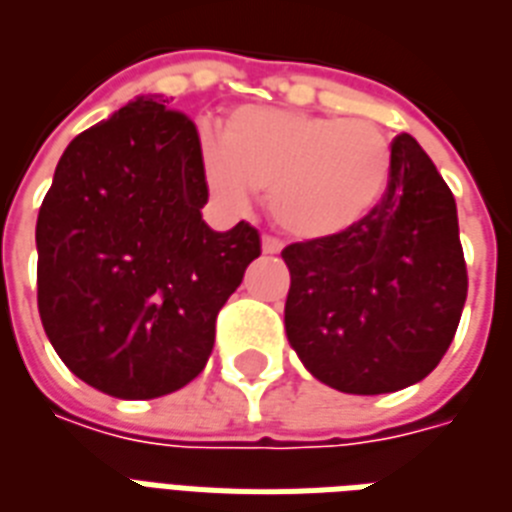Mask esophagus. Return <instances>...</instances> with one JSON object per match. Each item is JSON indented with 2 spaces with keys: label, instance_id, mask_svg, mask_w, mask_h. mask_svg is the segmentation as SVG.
I'll use <instances>...</instances> for the list:
<instances>
[{
  "label": "esophagus",
  "instance_id": "obj_1",
  "mask_svg": "<svg viewBox=\"0 0 512 512\" xmlns=\"http://www.w3.org/2000/svg\"><path fill=\"white\" fill-rule=\"evenodd\" d=\"M261 251L264 253H280L283 251V242L278 240V237H261Z\"/></svg>",
  "mask_w": 512,
  "mask_h": 512
}]
</instances>
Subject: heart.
Returning a JSON list of instances; mask_svg holds the SVG:
<instances>
[{"label": "heart", "mask_w": 512, "mask_h": 512, "mask_svg": "<svg viewBox=\"0 0 512 512\" xmlns=\"http://www.w3.org/2000/svg\"><path fill=\"white\" fill-rule=\"evenodd\" d=\"M199 169L210 197L242 210L267 188L275 224L299 240H324L361 224L391 180V142L370 121L237 107L221 134L199 129Z\"/></svg>", "instance_id": "obj_1"}]
</instances>
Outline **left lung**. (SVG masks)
Returning a JSON list of instances; mask_svg holds the SVG:
<instances>
[{"label":"left lung","instance_id":"8db88e82","mask_svg":"<svg viewBox=\"0 0 512 512\" xmlns=\"http://www.w3.org/2000/svg\"><path fill=\"white\" fill-rule=\"evenodd\" d=\"M361 224L283 251L286 334L307 372L345 394H388L440 364L467 299L456 199L410 134Z\"/></svg>","mask_w":512,"mask_h":512}]
</instances>
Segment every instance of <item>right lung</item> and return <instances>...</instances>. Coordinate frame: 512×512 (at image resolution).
<instances>
[{"mask_svg":"<svg viewBox=\"0 0 512 512\" xmlns=\"http://www.w3.org/2000/svg\"><path fill=\"white\" fill-rule=\"evenodd\" d=\"M137 96L56 164L37 215V307L59 359L118 399H156L205 370L215 318L261 253L213 232L194 121Z\"/></svg>","mask_w":512,"mask_h":512,"instance_id":"right-lung-1","label":"right lung"}]
</instances>
